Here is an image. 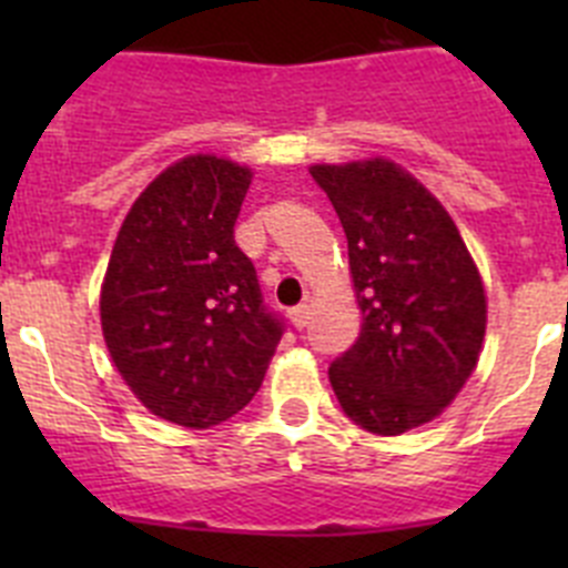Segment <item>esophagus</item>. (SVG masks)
Wrapping results in <instances>:
<instances>
[{"label":"esophagus","mask_w":568,"mask_h":568,"mask_svg":"<svg viewBox=\"0 0 568 568\" xmlns=\"http://www.w3.org/2000/svg\"><path fill=\"white\" fill-rule=\"evenodd\" d=\"M307 318H310V307H307V304H298V307L290 310V321H293L295 329L307 327Z\"/></svg>","instance_id":"34e87169"}]
</instances>
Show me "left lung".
<instances>
[{
  "label": "left lung",
  "instance_id": "1",
  "mask_svg": "<svg viewBox=\"0 0 568 568\" xmlns=\"http://www.w3.org/2000/svg\"><path fill=\"white\" fill-rule=\"evenodd\" d=\"M310 173L346 233L364 315L358 341L329 364V384L361 429L400 435L444 413L478 364L484 284L449 213L398 164Z\"/></svg>",
  "mask_w": 568,
  "mask_h": 568
}]
</instances>
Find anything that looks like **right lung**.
I'll list each match as a JSON object with an SVG mask.
<instances>
[{
	"label": "right lung",
	"mask_w": 568,
	"mask_h": 568,
	"mask_svg": "<svg viewBox=\"0 0 568 568\" xmlns=\"http://www.w3.org/2000/svg\"><path fill=\"white\" fill-rule=\"evenodd\" d=\"M247 168L187 155L130 207L102 287V329L124 384L190 429L233 418L258 393L284 318L235 244Z\"/></svg>",
	"instance_id": "add662e5"
}]
</instances>
